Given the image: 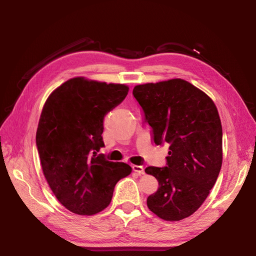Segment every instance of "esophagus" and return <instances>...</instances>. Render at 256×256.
<instances>
[{
    "label": "esophagus",
    "instance_id": "obj_1",
    "mask_svg": "<svg viewBox=\"0 0 256 256\" xmlns=\"http://www.w3.org/2000/svg\"><path fill=\"white\" fill-rule=\"evenodd\" d=\"M134 172H136L138 175H144L145 171H144V168L141 166H132Z\"/></svg>",
    "mask_w": 256,
    "mask_h": 256
}]
</instances>
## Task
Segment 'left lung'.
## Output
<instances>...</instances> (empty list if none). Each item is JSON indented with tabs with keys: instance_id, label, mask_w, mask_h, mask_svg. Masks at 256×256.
Masks as SVG:
<instances>
[{
	"instance_id": "8db88e82",
	"label": "left lung",
	"mask_w": 256,
	"mask_h": 256,
	"mask_svg": "<svg viewBox=\"0 0 256 256\" xmlns=\"http://www.w3.org/2000/svg\"><path fill=\"white\" fill-rule=\"evenodd\" d=\"M132 94L152 129L166 143V166H148L159 188L147 206L166 221H180L204 203L222 166V126L210 97L182 79L136 85Z\"/></svg>"
}]
</instances>
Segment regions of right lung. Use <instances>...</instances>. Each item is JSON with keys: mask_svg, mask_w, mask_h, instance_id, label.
<instances>
[{"mask_svg": "<svg viewBox=\"0 0 256 256\" xmlns=\"http://www.w3.org/2000/svg\"><path fill=\"white\" fill-rule=\"evenodd\" d=\"M128 90L125 84L76 76L54 90L42 108L36 132L42 172L58 202L74 214L104 210L116 182L132 171L99 154L104 116Z\"/></svg>", "mask_w": 256, "mask_h": 256, "instance_id": "1", "label": "right lung"}]
</instances>
